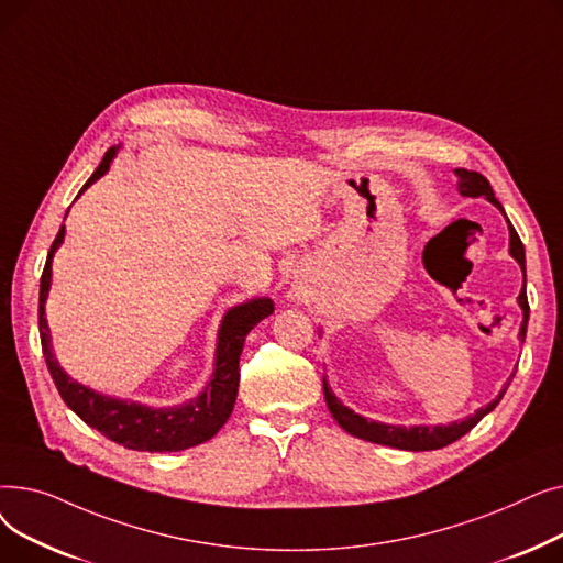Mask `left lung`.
<instances>
[{"mask_svg":"<svg viewBox=\"0 0 563 563\" xmlns=\"http://www.w3.org/2000/svg\"><path fill=\"white\" fill-rule=\"evenodd\" d=\"M456 175H459V189L463 196H472V198H479V196H486L493 205H497L501 210V205L497 202L495 194H493V187L490 183L486 180V177L477 170H467V168H456ZM505 212V210H501ZM509 234H511V255L518 260V264L522 266L525 272V246L520 242L518 232L514 230L511 221H509ZM518 303L522 308V327H520V338L525 340V333H527V319H529V303H527V291L522 287L520 297H518ZM514 378V376H511ZM509 378V383H511ZM507 383V388H509ZM507 388L501 390L490 404H486L484 408H479L475 416H470L461 422H452V424H442V427H390V424H380V422H372L367 418H361L356 416V412L349 410L346 406H342L338 401V397L331 393L329 383L323 380V397H327V406L331 410V416L338 420V424L356 438H363V440H369V442H376V445H388V448H397V450H408V452H427V450H440L445 445H452L454 440H459L461 435H465L472 427H475L486 412H490L499 399L505 397Z\"/></svg>","mask_w":563,"mask_h":563,"instance_id":"obj_1","label":"left lung"}]
</instances>
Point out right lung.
I'll return each mask as SVG.
<instances>
[{"mask_svg": "<svg viewBox=\"0 0 563 563\" xmlns=\"http://www.w3.org/2000/svg\"><path fill=\"white\" fill-rule=\"evenodd\" d=\"M113 155H115V147H109L100 166L91 177H88L81 191L88 185H93L98 177H102L109 170ZM64 234H66V228L62 225V230H58L54 236L52 249L47 253L45 269L41 276L38 331H41V344H43V356H45L47 369L54 378L58 395H62L68 408H73L88 427L98 429L104 438L136 452H180V450L200 445V442L217 435V431L228 422L230 412L234 408L236 388H240V356L244 349V340L251 333V329L257 327V321H262L264 317H269L274 312V301L253 299L244 306L232 308L223 317L212 380L207 383L202 395L196 397L194 401L185 406H175V408H151L134 401L111 399L73 380L62 367H58L49 346L45 299L49 291V280H52V257L58 244L64 242Z\"/></svg>", "mask_w": 563, "mask_h": 563, "instance_id": "add662e5", "label": "right lung"}]
</instances>
